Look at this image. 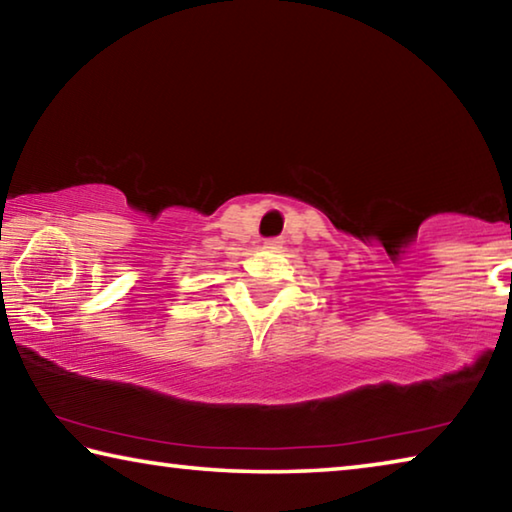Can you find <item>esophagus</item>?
I'll return each mask as SVG.
<instances>
[{"mask_svg":"<svg viewBox=\"0 0 512 512\" xmlns=\"http://www.w3.org/2000/svg\"><path fill=\"white\" fill-rule=\"evenodd\" d=\"M280 244H282V239H277V237H275V239H266V241H264V246H266V248H280Z\"/></svg>","mask_w":512,"mask_h":512,"instance_id":"esophagus-1","label":"esophagus"}]
</instances>
